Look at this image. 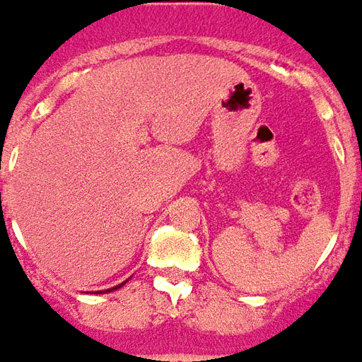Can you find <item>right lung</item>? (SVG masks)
Instances as JSON below:
<instances>
[{
	"mask_svg": "<svg viewBox=\"0 0 362 362\" xmlns=\"http://www.w3.org/2000/svg\"><path fill=\"white\" fill-rule=\"evenodd\" d=\"M119 286H122V284H119ZM116 288H118V286H116Z\"/></svg>",
	"mask_w": 362,
	"mask_h": 362,
	"instance_id": "add662e5",
	"label": "right lung"
}]
</instances>
